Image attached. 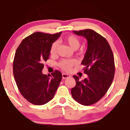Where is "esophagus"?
Wrapping results in <instances>:
<instances>
[{
  "instance_id": "obj_1",
  "label": "esophagus",
  "mask_w": 130,
  "mask_h": 130,
  "mask_svg": "<svg viewBox=\"0 0 130 130\" xmlns=\"http://www.w3.org/2000/svg\"><path fill=\"white\" fill-rule=\"evenodd\" d=\"M70 77V75L67 74H65V73L62 74V78H63V79H66V78H69Z\"/></svg>"
}]
</instances>
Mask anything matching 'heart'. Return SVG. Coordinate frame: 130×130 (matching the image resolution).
<instances>
[{
  "label": "heart",
  "instance_id": "1",
  "mask_svg": "<svg viewBox=\"0 0 130 130\" xmlns=\"http://www.w3.org/2000/svg\"><path fill=\"white\" fill-rule=\"evenodd\" d=\"M63 41H65V43H67L70 47L73 50H77L80 47L81 45V40L77 36L74 35H70L65 37L63 39ZM59 44L57 41L54 42L51 45L50 48V53L52 55H55L57 53V48H58ZM83 52V49L82 48L80 50V53ZM75 64V62L74 60L72 59H62L59 62L58 65L60 68L64 71H68L71 70L72 67L74 66Z\"/></svg>",
  "mask_w": 130,
  "mask_h": 130
}]
</instances>
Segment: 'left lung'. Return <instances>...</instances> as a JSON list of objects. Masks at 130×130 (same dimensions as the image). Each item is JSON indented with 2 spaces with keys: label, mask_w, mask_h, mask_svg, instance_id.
Instances as JSON below:
<instances>
[{
  "label": "left lung",
  "mask_w": 130,
  "mask_h": 130,
  "mask_svg": "<svg viewBox=\"0 0 130 130\" xmlns=\"http://www.w3.org/2000/svg\"><path fill=\"white\" fill-rule=\"evenodd\" d=\"M73 32L88 40L82 65H85L84 73L88 77L80 81L78 76L73 75L76 85L71 89V94L78 103L89 106L101 100L111 86L115 71L114 56L106 39L94 30L88 29Z\"/></svg>",
  "instance_id": "obj_1"
}]
</instances>
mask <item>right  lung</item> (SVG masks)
<instances>
[{
  "instance_id": "obj_1",
  "label": "right lung",
  "mask_w": 130,
  "mask_h": 130,
  "mask_svg": "<svg viewBox=\"0 0 130 130\" xmlns=\"http://www.w3.org/2000/svg\"><path fill=\"white\" fill-rule=\"evenodd\" d=\"M35 32L25 38L16 50L13 74L23 96L35 105H43L53 98L62 75L55 70L51 75L42 73L44 62L49 59L52 44L61 35Z\"/></svg>"
}]
</instances>
